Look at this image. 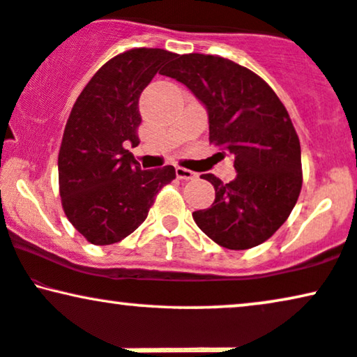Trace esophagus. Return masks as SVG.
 <instances>
[{"label":"esophagus","mask_w":357,"mask_h":357,"mask_svg":"<svg viewBox=\"0 0 357 357\" xmlns=\"http://www.w3.org/2000/svg\"><path fill=\"white\" fill-rule=\"evenodd\" d=\"M175 174H177V177L180 180H193V178H197V174L195 172H192V170L183 169V167H175Z\"/></svg>","instance_id":"34e87169"}]
</instances>
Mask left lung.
Wrapping results in <instances>:
<instances>
[{"mask_svg": "<svg viewBox=\"0 0 357 357\" xmlns=\"http://www.w3.org/2000/svg\"><path fill=\"white\" fill-rule=\"evenodd\" d=\"M162 75L205 105L210 142L233 157L238 172L229 183L202 175L215 202L193 220L226 249L259 246L285 223L302 190L300 141L285 106L261 77L218 55H175Z\"/></svg>", "mask_w": 357, "mask_h": 357, "instance_id": "8db88e82", "label": "left lung"}]
</instances>
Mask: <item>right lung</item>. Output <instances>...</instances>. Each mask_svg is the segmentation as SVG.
I'll return each instance as SVG.
<instances>
[{
	"mask_svg": "<svg viewBox=\"0 0 357 357\" xmlns=\"http://www.w3.org/2000/svg\"><path fill=\"white\" fill-rule=\"evenodd\" d=\"M175 54L131 49L91 77L67 119L59 190L67 218L88 243H119L141 226L175 169L142 170L126 147L139 144V96Z\"/></svg>",
	"mask_w": 357,
	"mask_h": 357,
	"instance_id": "add662e5",
	"label": "right lung"
}]
</instances>
